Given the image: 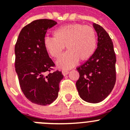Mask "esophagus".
I'll return each mask as SVG.
<instances>
[{
  "mask_svg": "<svg viewBox=\"0 0 130 130\" xmlns=\"http://www.w3.org/2000/svg\"><path fill=\"white\" fill-rule=\"evenodd\" d=\"M62 75H64V76H66V75H67L68 74L69 72L67 70H63L62 72Z\"/></svg>",
  "mask_w": 130,
  "mask_h": 130,
  "instance_id": "1",
  "label": "esophagus"
}]
</instances>
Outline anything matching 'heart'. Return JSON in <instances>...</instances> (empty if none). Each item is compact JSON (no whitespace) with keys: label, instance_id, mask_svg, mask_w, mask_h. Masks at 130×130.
<instances>
[{"label":"heart","instance_id":"obj_1","mask_svg":"<svg viewBox=\"0 0 130 130\" xmlns=\"http://www.w3.org/2000/svg\"><path fill=\"white\" fill-rule=\"evenodd\" d=\"M55 36H45L43 45L51 57L57 58L65 47L68 49L57 61L58 68L68 70L74 67L79 58L86 60L92 56L97 45L96 31L90 26L68 24L60 26L54 32Z\"/></svg>","mask_w":130,"mask_h":130}]
</instances>
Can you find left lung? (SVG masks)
<instances>
[{
    "mask_svg": "<svg viewBox=\"0 0 130 130\" xmlns=\"http://www.w3.org/2000/svg\"><path fill=\"white\" fill-rule=\"evenodd\" d=\"M98 34L97 49L91 57L77 68L79 78L76 82L81 99L97 104L105 99L116 82V56L113 43L102 26L93 23Z\"/></svg>",
    "mask_w": 130,
    "mask_h": 130,
    "instance_id": "left-lung-1",
    "label": "left lung"
}]
</instances>
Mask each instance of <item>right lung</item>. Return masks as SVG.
I'll return each mask as SVG.
<instances>
[{"label": "right lung", "instance_id": "add662e5", "mask_svg": "<svg viewBox=\"0 0 130 130\" xmlns=\"http://www.w3.org/2000/svg\"><path fill=\"white\" fill-rule=\"evenodd\" d=\"M57 23L51 19H38L24 26L15 46V68L25 97L40 105L51 104L57 99L62 72H51L55 64L43 45L48 29Z\"/></svg>", "mask_w": 130, "mask_h": 130}]
</instances>
